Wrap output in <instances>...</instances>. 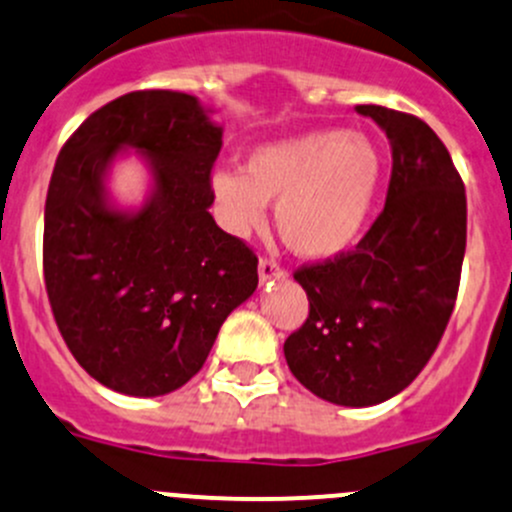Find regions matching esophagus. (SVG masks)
Segmentation results:
<instances>
[{"instance_id":"34e87169","label":"esophagus","mask_w":512,"mask_h":512,"mask_svg":"<svg viewBox=\"0 0 512 512\" xmlns=\"http://www.w3.org/2000/svg\"><path fill=\"white\" fill-rule=\"evenodd\" d=\"M257 272H260V284H270L274 279H284L287 277V272L282 270V267L277 265L274 260H260V267H257Z\"/></svg>"}]
</instances>
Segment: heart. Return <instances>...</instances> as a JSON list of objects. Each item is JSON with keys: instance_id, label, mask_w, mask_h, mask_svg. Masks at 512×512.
I'll list each match as a JSON object with an SVG mask.
<instances>
[{"instance_id": "heart-1", "label": "heart", "mask_w": 512, "mask_h": 512, "mask_svg": "<svg viewBox=\"0 0 512 512\" xmlns=\"http://www.w3.org/2000/svg\"><path fill=\"white\" fill-rule=\"evenodd\" d=\"M383 171V154L368 134L316 129L255 147L245 174L213 171L211 193L233 235L262 228L267 203H277L284 245L306 260H331L363 235Z\"/></svg>"}]
</instances>
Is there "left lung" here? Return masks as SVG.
Here are the masks:
<instances>
[{"label": "left lung", "mask_w": 512, "mask_h": 512, "mask_svg": "<svg viewBox=\"0 0 512 512\" xmlns=\"http://www.w3.org/2000/svg\"><path fill=\"white\" fill-rule=\"evenodd\" d=\"M355 112L390 139L385 208L355 250L294 274L309 319L284 341V358L321 400L370 407L405 390L444 336L466 252V191L427 122L380 105Z\"/></svg>", "instance_id": "1"}]
</instances>
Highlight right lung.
Segmentation results:
<instances>
[{
	"instance_id": "add662e5",
	"label": "right lung",
	"mask_w": 512,
	"mask_h": 512,
	"mask_svg": "<svg viewBox=\"0 0 512 512\" xmlns=\"http://www.w3.org/2000/svg\"><path fill=\"white\" fill-rule=\"evenodd\" d=\"M220 147L223 127L201 100L137 90L95 110L58 154L43 213L46 292L75 360L110 390H179L257 289V257L208 213ZM129 151L150 171L139 209H120L106 188Z\"/></svg>"
}]
</instances>
